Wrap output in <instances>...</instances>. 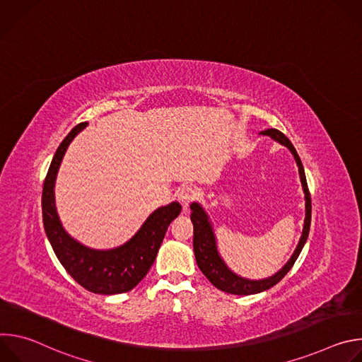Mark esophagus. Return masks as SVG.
<instances>
[{"mask_svg":"<svg viewBox=\"0 0 362 362\" xmlns=\"http://www.w3.org/2000/svg\"><path fill=\"white\" fill-rule=\"evenodd\" d=\"M194 197H196V192L190 186H185L177 192V200L183 206V209L189 208V204L194 200Z\"/></svg>","mask_w":362,"mask_h":362,"instance_id":"1","label":"esophagus"}]
</instances>
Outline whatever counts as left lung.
<instances>
[{"mask_svg": "<svg viewBox=\"0 0 362 362\" xmlns=\"http://www.w3.org/2000/svg\"><path fill=\"white\" fill-rule=\"evenodd\" d=\"M261 134H267L271 136L274 140L279 141L281 144L286 146L291 153L293 154L295 162L298 165V170H299V177H300V183H302V189L305 193V221H303V229H302V235L300 239L298 242L296 249L293 250L291 259L285 264V267L276 272L275 275L265 278V279H259V281H250L246 278H242L239 275H236L235 272H232L226 264L223 262V259L221 257L219 252H218V245H216V238L209 221V216L206 215L204 209L199 203H192L190 209H192V223H193V250H194V257L199 269L203 272V275L208 278L214 286H216L218 289L228 292V293H233V295H252V293H259L262 291H267L269 288H272L274 285H276L293 267L295 261L298 259V256L308 239L309 235V226H311V194H309L308 190V185H306V177H305V172H303V166L302 162L298 156V153L295 150V147L292 146V143L289 141V139L279 130L276 129H268L265 132H262Z\"/></svg>", "mask_w": 362, "mask_h": 362, "instance_id": "obj_1", "label": "left lung"}]
</instances>
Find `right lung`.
Returning <instances> with one entry per match:
<instances>
[{
    "instance_id": "right-lung-1",
    "label": "right lung",
    "mask_w": 362,
    "mask_h": 362,
    "mask_svg": "<svg viewBox=\"0 0 362 362\" xmlns=\"http://www.w3.org/2000/svg\"><path fill=\"white\" fill-rule=\"evenodd\" d=\"M86 126L87 123H80L66 136L49 165L41 200L44 229L60 264L77 284L93 293H123L132 291L146 276L156 259L169 225L179 216L182 206L172 202L156 209L130 240L115 249H90L73 239L57 215L54 183L69 144Z\"/></svg>"
}]
</instances>
